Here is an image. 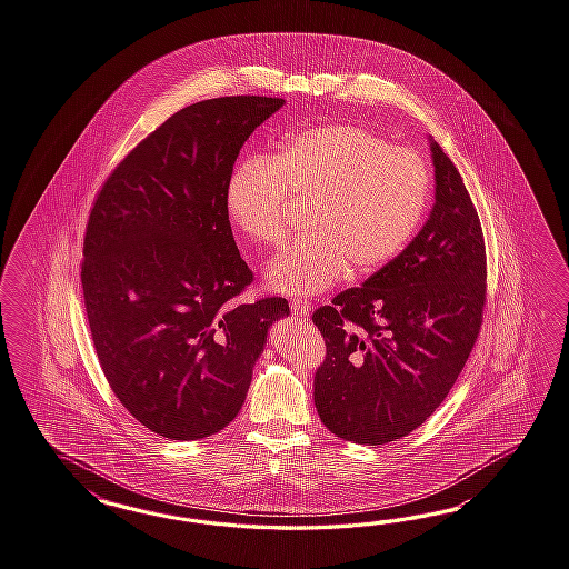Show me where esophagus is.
Returning <instances> with one entry per match:
<instances>
[{"label":"esophagus","instance_id":"1","mask_svg":"<svg viewBox=\"0 0 569 569\" xmlns=\"http://www.w3.org/2000/svg\"><path fill=\"white\" fill-rule=\"evenodd\" d=\"M308 312H310V306H308V302H305V300H293L291 302V315L293 317H308Z\"/></svg>","mask_w":569,"mask_h":569}]
</instances>
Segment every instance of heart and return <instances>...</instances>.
I'll use <instances>...</instances> for the list:
<instances>
[{
	"instance_id": "1",
	"label": "heart",
	"mask_w": 569,
	"mask_h": 569,
	"mask_svg": "<svg viewBox=\"0 0 569 569\" xmlns=\"http://www.w3.org/2000/svg\"><path fill=\"white\" fill-rule=\"evenodd\" d=\"M428 168L409 148L361 126L310 127L271 158L240 162L226 182V213L261 247L290 232V201L308 206V238L267 267L269 290L305 298L339 279L372 276L411 240L428 203Z\"/></svg>"
}]
</instances>
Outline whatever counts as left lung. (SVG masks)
Masks as SVG:
<instances>
[{
    "label": "left lung",
    "mask_w": 569,
    "mask_h": 569,
    "mask_svg": "<svg viewBox=\"0 0 569 569\" xmlns=\"http://www.w3.org/2000/svg\"><path fill=\"white\" fill-rule=\"evenodd\" d=\"M436 201L399 257L315 310L327 356L322 423L349 442H395L440 407L471 356L486 306V240L452 160L430 139Z\"/></svg>",
    "instance_id": "1"
}]
</instances>
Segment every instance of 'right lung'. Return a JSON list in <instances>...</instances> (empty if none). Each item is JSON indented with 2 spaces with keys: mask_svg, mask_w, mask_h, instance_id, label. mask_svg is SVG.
<instances>
[{
  "mask_svg": "<svg viewBox=\"0 0 569 569\" xmlns=\"http://www.w3.org/2000/svg\"><path fill=\"white\" fill-rule=\"evenodd\" d=\"M283 98L223 97L174 112L97 194L83 306L100 368L141 426L168 440L223 430L286 298L240 302L252 281L223 193L250 133Z\"/></svg>",
  "mask_w": 569,
  "mask_h": 569,
  "instance_id": "1",
  "label": "right lung"
}]
</instances>
